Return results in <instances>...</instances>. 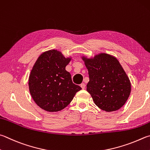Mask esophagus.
<instances>
[{"label": "esophagus", "instance_id": "1", "mask_svg": "<svg viewBox=\"0 0 150 150\" xmlns=\"http://www.w3.org/2000/svg\"><path fill=\"white\" fill-rule=\"evenodd\" d=\"M80 86H81V88H82L83 89H84V88H85V84H84V83H81V84H80Z\"/></svg>", "mask_w": 150, "mask_h": 150}]
</instances>
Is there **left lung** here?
Wrapping results in <instances>:
<instances>
[{
	"mask_svg": "<svg viewBox=\"0 0 150 150\" xmlns=\"http://www.w3.org/2000/svg\"><path fill=\"white\" fill-rule=\"evenodd\" d=\"M83 59L89 75L86 91L95 104L108 112L119 110L129 98L131 84L117 59L102 53Z\"/></svg>",
	"mask_w": 150,
	"mask_h": 150,
	"instance_id": "obj_1",
	"label": "left lung"
}]
</instances>
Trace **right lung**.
<instances>
[{
	"mask_svg": "<svg viewBox=\"0 0 150 150\" xmlns=\"http://www.w3.org/2000/svg\"><path fill=\"white\" fill-rule=\"evenodd\" d=\"M71 58L51 50L42 53L35 62L29 78V92L35 102L45 111L63 110L71 102L81 87L73 83L66 70Z\"/></svg>",
	"mask_w": 150,
	"mask_h": 150,
	"instance_id": "add662e5",
	"label": "right lung"
}]
</instances>
